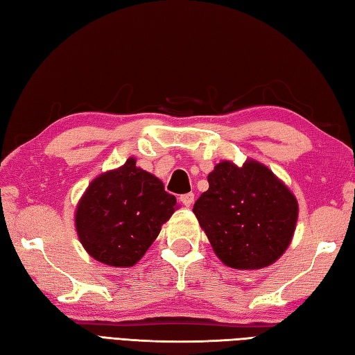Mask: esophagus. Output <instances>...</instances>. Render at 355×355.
Returning a JSON list of instances; mask_svg holds the SVG:
<instances>
[{"instance_id": "1", "label": "esophagus", "mask_w": 355, "mask_h": 355, "mask_svg": "<svg viewBox=\"0 0 355 355\" xmlns=\"http://www.w3.org/2000/svg\"><path fill=\"white\" fill-rule=\"evenodd\" d=\"M193 200H195V195L192 192L184 193V195H182V197H180V201H182L186 207H191L193 205Z\"/></svg>"}]
</instances>
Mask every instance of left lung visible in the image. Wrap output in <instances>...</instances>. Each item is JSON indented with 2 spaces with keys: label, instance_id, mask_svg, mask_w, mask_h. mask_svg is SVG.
Here are the masks:
<instances>
[{
  "label": "left lung",
  "instance_id": "obj_1",
  "mask_svg": "<svg viewBox=\"0 0 355 355\" xmlns=\"http://www.w3.org/2000/svg\"><path fill=\"white\" fill-rule=\"evenodd\" d=\"M207 182L193 214L221 262L236 270H259L281 258L299 216L288 186L253 158L241 166L220 162Z\"/></svg>",
  "mask_w": 355,
  "mask_h": 355
}]
</instances>
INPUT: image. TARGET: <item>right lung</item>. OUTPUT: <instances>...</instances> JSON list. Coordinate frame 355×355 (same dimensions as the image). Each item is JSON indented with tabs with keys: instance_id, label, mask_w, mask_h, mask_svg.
Returning <instances> with one entry per match:
<instances>
[{
	"instance_id": "right-lung-1",
	"label": "right lung",
	"mask_w": 355,
	"mask_h": 355,
	"mask_svg": "<svg viewBox=\"0 0 355 355\" xmlns=\"http://www.w3.org/2000/svg\"><path fill=\"white\" fill-rule=\"evenodd\" d=\"M175 209L177 198L164 191L162 180L130 157L88 184L76 206L74 225L93 259L110 267H132Z\"/></svg>"
}]
</instances>
